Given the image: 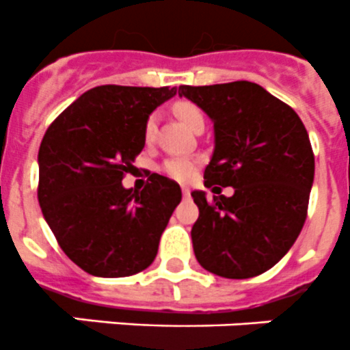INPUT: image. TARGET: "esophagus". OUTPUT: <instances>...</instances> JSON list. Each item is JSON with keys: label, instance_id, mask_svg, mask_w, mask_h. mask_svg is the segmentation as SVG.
Listing matches in <instances>:
<instances>
[{"label": "esophagus", "instance_id": "1", "mask_svg": "<svg viewBox=\"0 0 350 350\" xmlns=\"http://www.w3.org/2000/svg\"><path fill=\"white\" fill-rule=\"evenodd\" d=\"M182 194H184V198H189V196H191V189L185 187V185H184V187H182Z\"/></svg>", "mask_w": 350, "mask_h": 350}]
</instances>
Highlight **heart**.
<instances>
[{
    "mask_svg": "<svg viewBox=\"0 0 350 350\" xmlns=\"http://www.w3.org/2000/svg\"><path fill=\"white\" fill-rule=\"evenodd\" d=\"M175 112H177V116L180 118L189 128H192L198 121L203 120V112H201V109L198 107L196 104H192V102L187 100L177 102V104H175ZM154 131H156V114H150L146 121V126H144V137H146L147 142L152 140ZM198 165H200V161H198L196 158H191V156H173V158H168L163 163L161 170L166 177H170L172 180L189 182L194 177Z\"/></svg>",
    "mask_w": 350,
    "mask_h": 350,
    "instance_id": "heart-1",
    "label": "heart"
}]
</instances>
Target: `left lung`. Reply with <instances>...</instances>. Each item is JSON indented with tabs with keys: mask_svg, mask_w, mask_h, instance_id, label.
<instances>
[{
	"mask_svg": "<svg viewBox=\"0 0 350 350\" xmlns=\"http://www.w3.org/2000/svg\"><path fill=\"white\" fill-rule=\"evenodd\" d=\"M213 121L204 185L234 187L230 198L194 191L192 246L201 267L229 280L269 271L299 238L314 182V154L299 114L250 81L178 88ZM219 191L221 190L219 188Z\"/></svg>",
	"mask_w": 350,
	"mask_h": 350,
	"instance_id": "left-lung-1",
	"label": "left lung"
}]
</instances>
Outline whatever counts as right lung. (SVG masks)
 I'll return each instance as SVG.
<instances>
[{
    "mask_svg": "<svg viewBox=\"0 0 350 350\" xmlns=\"http://www.w3.org/2000/svg\"><path fill=\"white\" fill-rule=\"evenodd\" d=\"M175 94L168 86H95L41 140V211L64 253L88 274L124 278L156 258L180 185L158 173L142 191L121 180L146 146L149 114Z\"/></svg>",
    "mask_w": 350,
    "mask_h": 350,
    "instance_id": "1",
    "label": "right lung"
}]
</instances>
